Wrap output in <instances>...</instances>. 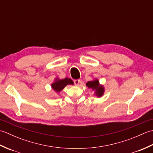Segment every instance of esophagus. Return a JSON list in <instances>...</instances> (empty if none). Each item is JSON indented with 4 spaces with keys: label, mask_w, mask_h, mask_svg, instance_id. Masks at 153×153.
<instances>
[{
    "label": "esophagus",
    "mask_w": 153,
    "mask_h": 153,
    "mask_svg": "<svg viewBox=\"0 0 153 153\" xmlns=\"http://www.w3.org/2000/svg\"><path fill=\"white\" fill-rule=\"evenodd\" d=\"M74 83L75 84V85L78 86L80 83V80L79 79H75V80H74Z\"/></svg>",
    "instance_id": "34e87169"
}]
</instances>
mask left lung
<instances>
[{
    "label": "left lung",
    "mask_w": 153,
    "mask_h": 153,
    "mask_svg": "<svg viewBox=\"0 0 153 153\" xmlns=\"http://www.w3.org/2000/svg\"><path fill=\"white\" fill-rule=\"evenodd\" d=\"M86 85L90 89L95 90V95L97 97H101L104 93V87L102 85H99V82L97 79L93 81H90L86 83Z\"/></svg>",
    "instance_id": "left-lung-1"
}]
</instances>
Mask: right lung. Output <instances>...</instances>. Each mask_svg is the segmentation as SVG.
I'll list each match as a JSON object with an SVG mask.
<instances>
[{"instance_id": "1", "label": "right lung", "mask_w": 153, "mask_h": 153, "mask_svg": "<svg viewBox=\"0 0 153 153\" xmlns=\"http://www.w3.org/2000/svg\"><path fill=\"white\" fill-rule=\"evenodd\" d=\"M72 85L74 84L73 81L70 78H65L63 79H56V82L52 84V88L56 92H60L67 85Z\"/></svg>"}]
</instances>
